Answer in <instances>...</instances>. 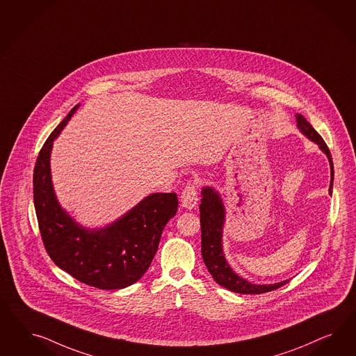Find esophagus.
<instances>
[{
	"label": "esophagus",
	"mask_w": 356,
	"mask_h": 356,
	"mask_svg": "<svg viewBox=\"0 0 356 356\" xmlns=\"http://www.w3.org/2000/svg\"><path fill=\"white\" fill-rule=\"evenodd\" d=\"M180 201H181V205L185 209H193L194 206L197 205V201H198V197H197V188L193 184H188L181 192V197H180Z\"/></svg>",
	"instance_id": "obj_1"
}]
</instances>
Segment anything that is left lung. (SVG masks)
<instances>
[{
  "instance_id": "left-lung-1",
  "label": "left lung",
  "mask_w": 356,
  "mask_h": 356,
  "mask_svg": "<svg viewBox=\"0 0 356 356\" xmlns=\"http://www.w3.org/2000/svg\"><path fill=\"white\" fill-rule=\"evenodd\" d=\"M298 129L309 140L314 142L318 149L326 155L330 164V186L329 193L333 192L334 181V167L332 154L323 142L321 136L313 129L312 125L302 118L300 113H296ZM202 200L200 205V222H201V253L209 273L213 275L218 284L226 287L229 291L236 293H264V292L277 290L284 286L290 280H282L273 284H254L241 278L232 268L228 265L223 253V227L226 222V209L220 194L213 186L202 188Z\"/></svg>"
}]
</instances>
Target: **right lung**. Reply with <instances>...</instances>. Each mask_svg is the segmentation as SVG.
<instances>
[{"label":"right lung","mask_w":356,"mask_h":356,"mask_svg":"<svg viewBox=\"0 0 356 356\" xmlns=\"http://www.w3.org/2000/svg\"><path fill=\"white\" fill-rule=\"evenodd\" d=\"M79 104L51 133L33 170V204L44 247L73 278L100 290L125 289L149 269L168 220L176 216V193H151L111 225L87 228L61 207L54 193L51 152Z\"/></svg>","instance_id":"obj_1"}]
</instances>
